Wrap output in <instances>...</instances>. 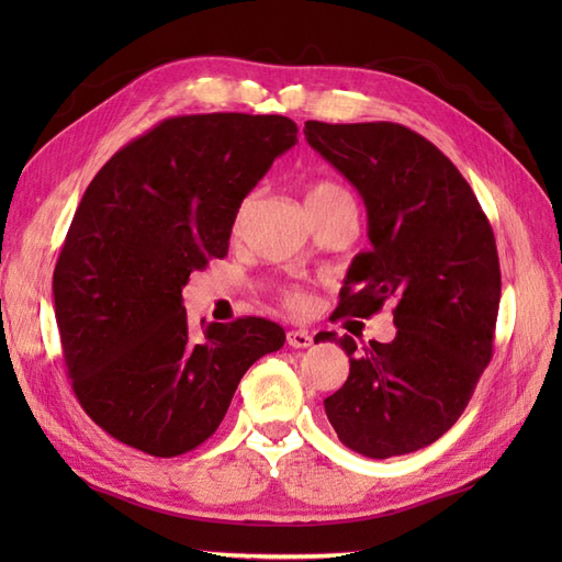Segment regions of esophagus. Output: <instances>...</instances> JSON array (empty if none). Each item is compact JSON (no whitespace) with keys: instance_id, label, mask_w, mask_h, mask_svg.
Segmentation results:
<instances>
[{"instance_id":"34e87169","label":"esophagus","mask_w":562,"mask_h":562,"mask_svg":"<svg viewBox=\"0 0 562 562\" xmlns=\"http://www.w3.org/2000/svg\"><path fill=\"white\" fill-rule=\"evenodd\" d=\"M314 342V336L308 330H290L288 333V345L290 348H296V350H304L308 348V345Z\"/></svg>"}]
</instances>
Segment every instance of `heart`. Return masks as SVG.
<instances>
[{"mask_svg":"<svg viewBox=\"0 0 562 562\" xmlns=\"http://www.w3.org/2000/svg\"><path fill=\"white\" fill-rule=\"evenodd\" d=\"M340 195H348L345 190L336 183H314L312 188L306 190V205H314V202H324L330 198H340ZM284 294V302H288L292 308H306L308 306V292L302 288H288L282 292Z\"/></svg>","mask_w":562,"mask_h":562,"instance_id":"obj_1","label":"heart"}]
</instances>
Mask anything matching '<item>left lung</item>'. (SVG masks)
I'll return each instance as SVG.
<instances>
[{
	"instance_id": "8db88e82",
	"label": "left lung",
	"mask_w": 562,
	"mask_h": 562,
	"mask_svg": "<svg viewBox=\"0 0 562 562\" xmlns=\"http://www.w3.org/2000/svg\"><path fill=\"white\" fill-rule=\"evenodd\" d=\"M306 142L360 190L372 248L348 270L338 314L369 318L393 300L391 342L318 333L350 357L324 401L340 441L369 459L432 445L459 420L493 360L499 260L471 186L432 142L398 123L306 121Z\"/></svg>"
}]
</instances>
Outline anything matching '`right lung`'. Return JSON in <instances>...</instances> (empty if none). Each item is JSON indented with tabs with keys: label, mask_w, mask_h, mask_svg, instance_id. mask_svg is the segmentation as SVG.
<instances>
[{
	"label": "right lung",
	"mask_w": 562,
	"mask_h": 562,
	"mask_svg": "<svg viewBox=\"0 0 562 562\" xmlns=\"http://www.w3.org/2000/svg\"><path fill=\"white\" fill-rule=\"evenodd\" d=\"M296 145L284 115H176L127 142L83 193L53 272L77 401L151 457L200 447L284 330L260 316L188 326L181 290L224 258L244 198Z\"/></svg>",
	"instance_id": "right-lung-1"
}]
</instances>
